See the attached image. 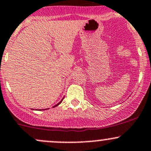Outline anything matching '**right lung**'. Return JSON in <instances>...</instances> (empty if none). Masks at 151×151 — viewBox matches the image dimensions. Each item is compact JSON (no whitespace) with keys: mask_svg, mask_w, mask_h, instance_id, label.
<instances>
[{"mask_svg":"<svg viewBox=\"0 0 151 151\" xmlns=\"http://www.w3.org/2000/svg\"><path fill=\"white\" fill-rule=\"evenodd\" d=\"M63 99H64V98H63ZM63 99H62V100H61V101H60V102H59V103H58V104H57V105H54V107H57V106H58V105H59V104H61V103H62V102ZM48 109H49V108H48Z\"/></svg>","mask_w":151,"mask_h":151,"instance_id":"right-lung-1","label":"right lung"}]
</instances>
